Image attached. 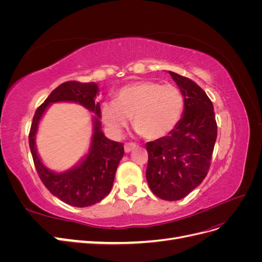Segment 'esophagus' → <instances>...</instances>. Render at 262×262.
<instances>
[{
	"label": "esophagus",
	"instance_id": "esophagus-1",
	"mask_svg": "<svg viewBox=\"0 0 262 262\" xmlns=\"http://www.w3.org/2000/svg\"><path fill=\"white\" fill-rule=\"evenodd\" d=\"M136 146H137V145L134 144V143H126V144L124 145V152H125V153H130L133 148H136Z\"/></svg>",
	"mask_w": 262,
	"mask_h": 262
}]
</instances>
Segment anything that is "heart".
<instances>
[{
    "label": "heart",
    "instance_id": "obj_1",
    "mask_svg": "<svg viewBox=\"0 0 262 262\" xmlns=\"http://www.w3.org/2000/svg\"><path fill=\"white\" fill-rule=\"evenodd\" d=\"M184 107V96L176 86L141 81L122 87L115 100L105 101L101 117L115 134H120L132 118L133 128L141 136L155 140L175 128Z\"/></svg>",
    "mask_w": 262,
    "mask_h": 262
}]
</instances>
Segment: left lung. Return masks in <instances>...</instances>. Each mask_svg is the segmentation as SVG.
Here are the masks:
<instances>
[{
  "mask_svg": "<svg viewBox=\"0 0 262 262\" xmlns=\"http://www.w3.org/2000/svg\"><path fill=\"white\" fill-rule=\"evenodd\" d=\"M184 96L182 117L168 136L145 144L148 153L146 180L163 200L185 198L207 176L217 136L212 101L188 77L170 72Z\"/></svg>",
  "mask_w": 262,
  "mask_h": 262,
  "instance_id": "1",
  "label": "left lung"
}]
</instances>
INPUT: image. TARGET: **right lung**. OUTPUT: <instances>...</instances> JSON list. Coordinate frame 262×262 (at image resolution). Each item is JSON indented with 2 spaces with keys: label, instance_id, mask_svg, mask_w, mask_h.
I'll list each match as a JSON object with an SVG mask.
<instances>
[{
  "label": "right lung",
  "instance_id": "right-lung-1",
  "mask_svg": "<svg viewBox=\"0 0 262 262\" xmlns=\"http://www.w3.org/2000/svg\"><path fill=\"white\" fill-rule=\"evenodd\" d=\"M99 89L96 83L70 81L53 90L36 110L29 132V147L35 167L46 188L61 201L77 208L101 201L112 190L116 170L123 157V144L109 140L101 130L100 106L95 102ZM76 102L94 112L93 134L89 152L74 168L55 173L46 168L37 155L35 134L45 110L54 102Z\"/></svg>",
  "mask_w": 262,
  "mask_h": 262
}]
</instances>
